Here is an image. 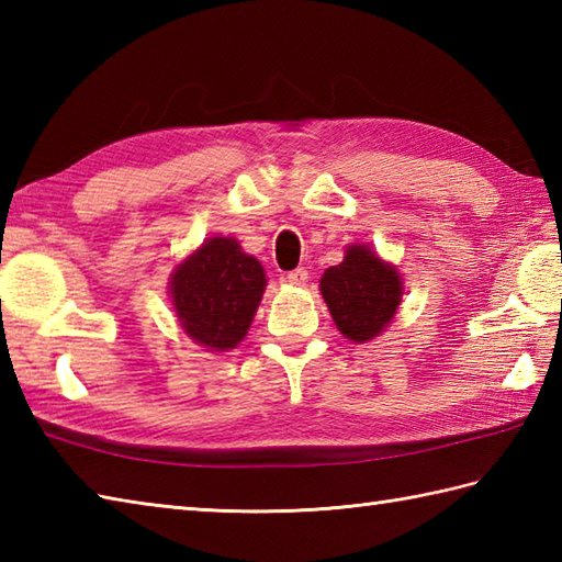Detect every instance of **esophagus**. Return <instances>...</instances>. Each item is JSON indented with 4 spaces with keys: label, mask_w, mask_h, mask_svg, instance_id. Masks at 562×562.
<instances>
[{
    "label": "esophagus",
    "mask_w": 562,
    "mask_h": 562,
    "mask_svg": "<svg viewBox=\"0 0 562 562\" xmlns=\"http://www.w3.org/2000/svg\"><path fill=\"white\" fill-rule=\"evenodd\" d=\"M306 280H308V272L304 268H296V270L284 274V282H290L292 288H304Z\"/></svg>",
    "instance_id": "34e87169"
}]
</instances>
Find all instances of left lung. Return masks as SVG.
Segmentation results:
<instances>
[{
	"label": "left lung",
	"mask_w": 562,
	"mask_h": 562,
	"mask_svg": "<svg viewBox=\"0 0 562 562\" xmlns=\"http://www.w3.org/2000/svg\"><path fill=\"white\" fill-rule=\"evenodd\" d=\"M321 294L342 336L352 342H367L396 316L403 282L398 270L372 248L352 244L345 250L342 262L324 272Z\"/></svg>",
	"instance_id": "1"
}]
</instances>
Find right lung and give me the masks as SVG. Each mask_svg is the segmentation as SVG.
I'll return each instance as SVG.
<instances>
[{
  "label": "right lung",
  "instance_id": "add662e5",
  "mask_svg": "<svg viewBox=\"0 0 562 562\" xmlns=\"http://www.w3.org/2000/svg\"><path fill=\"white\" fill-rule=\"evenodd\" d=\"M266 270L236 238L212 236L178 262L169 292L188 338L210 352L236 348L266 292Z\"/></svg>",
  "mask_w": 562,
  "mask_h": 562
}]
</instances>
